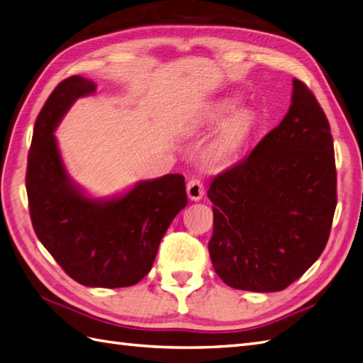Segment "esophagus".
<instances>
[{"label": "esophagus", "instance_id": "1", "mask_svg": "<svg viewBox=\"0 0 363 363\" xmlns=\"http://www.w3.org/2000/svg\"><path fill=\"white\" fill-rule=\"evenodd\" d=\"M186 192H188V197L194 201L200 200L203 196H205V184H203L200 180L197 179H192L188 182L186 184Z\"/></svg>", "mask_w": 363, "mask_h": 363}]
</instances>
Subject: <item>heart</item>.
<instances>
[{
    "label": "heart",
    "mask_w": 363,
    "mask_h": 363,
    "mask_svg": "<svg viewBox=\"0 0 363 363\" xmlns=\"http://www.w3.org/2000/svg\"><path fill=\"white\" fill-rule=\"evenodd\" d=\"M238 106V100L229 96V99L220 100L212 104L203 115V125H217L223 121L228 114L230 117L217 130V134L209 141L206 149V157L211 162L222 163L231 160L242 151L245 145L252 137L255 128H257V115L252 109L242 108L235 111Z\"/></svg>",
    "instance_id": "b5f03b06"
}]
</instances>
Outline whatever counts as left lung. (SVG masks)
<instances>
[{
	"label": "left lung",
	"instance_id": "1",
	"mask_svg": "<svg viewBox=\"0 0 363 363\" xmlns=\"http://www.w3.org/2000/svg\"><path fill=\"white\" fill-rule=\"evenodd\" d=\"M335 186L328 118L294 78L280 125L209 186L214 231L208 248L217 276L254 293L281 291L302 277L328 242Z\"/></svg>",
	"mask_w": 363,
	"mask_h": 363
}]
</instances>
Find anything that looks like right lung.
<instances>
[{
  "mask_svg": "<svg viewBox=\"0 0 363 363\" xmlns=\"http://www.w3.org/2000/svg\"><path fill=\"white\" fill-rule=\"evenodd\" d=\"M95 92L79 75L63 79L35 121L26 189L33 231L78 284L125 288L151 271L164 233L188 205L184 177L137 183L113 199H91L70 180L54 132L75 100Z\"/></svg>",
  "mask_w": 363,
  "mask_h": 363,
  "instance_id": "1",
  "label": "right lung"
}]
</instances>
